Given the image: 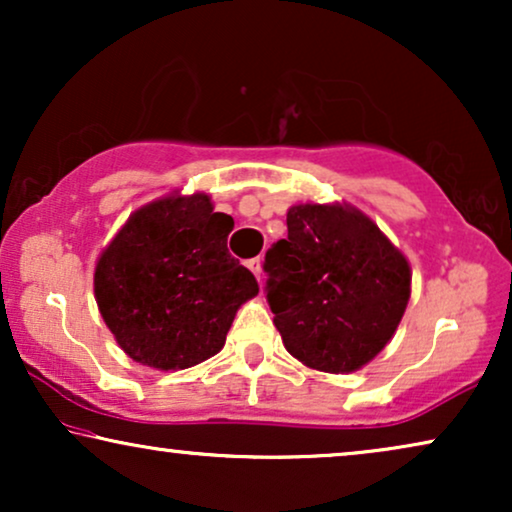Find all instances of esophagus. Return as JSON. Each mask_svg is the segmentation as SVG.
Wrapping results in <instances>:
<instances>
[{"mask_svg": "<svg viewBox=\"0 0 512 512\" xmlns=\"http://www.w3.org/2000/svg\"><path fill=\"white\" fill-rule=\"evenodd\" d=\"M247 268H249L251 272H254L256 279H261V258H249Z\"/></svg>", "mask_w": 512, "mask_h": 512, "instance_id": "obj_1", "label": "esophagus"}]
</instances>
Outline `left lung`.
Instances as JSON below:
<instances>
[{
	"label": "left lung",
	"mask_w": 512,
	"mask_h": 512,
	"mask_svg": "<svg viewBox=\"0 0 512 512\" xmlns=\"http://www.w3.org/2000/svg\"><path fill=\"white\" fill-rule=\"evenodd\" d=\"M265 254V298L284 347L305 366L352 373L382 352L410 298V265L368 216L296 205Z\"/></svg>",
	"instance_id": "left-lung-1"
}]
</instances>
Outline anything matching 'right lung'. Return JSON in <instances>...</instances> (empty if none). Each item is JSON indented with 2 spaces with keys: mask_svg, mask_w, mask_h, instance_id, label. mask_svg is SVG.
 Here are the masks:
<instances>
[{
  "mask_svg": "<svg viewBox=\"0 0 512 512\" xmlns=\"http://www.w3.org/2000/svg\"><path fill=\"white\" fill-rule=\"evenodd\" d=\"M233 216L207 195L151 202L118 230L95 268V298L123 352L144 366L181 370L214 356L237 307L258 293L228 254Z\"/></svg>",
  "mask_w": 512,
  "mask_h": 512,
  "instance_id": "right-lung-1",
  "label": "right lung"
}]
</instances>
